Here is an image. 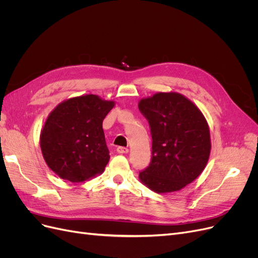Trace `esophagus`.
Returning <instances> with one entry per match:
<instances>
[{
    "label": "esophagus",
    "mask_w": 258,
    "mask_h": 258,
    "mask_svg": "<svg viewBox=\"0 0 258 258\" xmlns=\"http://www.w3.org/2000/svg\"><path fill=\"white\" fill-rule=\"evenodd\" d=\"M117 152H118L119 154H127L129 152V150H128L127 147L119 146V147H117Z\"/></svg>",
    "instance_id": "34e87169"
}]
</instances>
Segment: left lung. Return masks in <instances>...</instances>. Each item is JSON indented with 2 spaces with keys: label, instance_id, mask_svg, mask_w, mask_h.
Listing matches in <instances>:
<instances>
[{
  "label": "left lung",
  "instance_id": "obj_1",
  "mask_svg": "<svg viewBox=\"0 0 258 258\" xmlns=\"http://www.w3.org/2000/svg\"><path fill=\"white\" fill-rule=\"evenodd\" d=\"M151 127L152 161L139 179L151 190H181L205 170L211 153L210 128L205 115L178 92H157L139 101Z\"/></svg>",
  "mask_w": 258,
  "mask_h": 258
}]
</instances>
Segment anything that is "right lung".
<instances>
[{"label": "right lung", "instance_id": "right-lung-1", "mask_svg": "<svg viewBox=\"0 0 258 258\" xmlns=\"http://www.w3.org/2000/svg\"><path fill=\"white\" fill-rule=\"evenodd\" d=\"M115 101L83 95L60 102L40 135L46 165L59 177L81 183L103 173L110 160L102 122Z\"/></svg>", "mask_w": 258, "mask_h": 258}]
</instances>
